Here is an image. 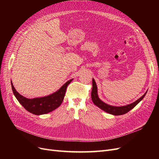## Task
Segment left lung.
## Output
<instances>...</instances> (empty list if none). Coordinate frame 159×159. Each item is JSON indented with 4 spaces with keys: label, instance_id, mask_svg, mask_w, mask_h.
Returning a JSON list of instances; mask_svg holds the SVG:
<instances>
[{
    "label": "left lung",
    "instance_id": "1",
    "mask_svg": "<svg viewBox=\"0 0 159 159\" xmlns=\"http://www.w3.org/2000/svg\"><path fill=\"white\" fill-rule=\"evenodd\" d=\"M92 85L93 87H92V91H91V99H92L93 103L101 109L103 110L104 111L113 115H121L127 113L128 111H129L130 110H131L133 108L135 107L136 105L144 98V97H145L147 93V91H146L145 93L143 96H141L140 98L138 99L137 101H135V102L131 104L124 105V106H113V105H110L107 103H105V102H103V101H102L99 99L98 93L97 85H96V83L93 78L92 80Z\"/></svg>",
    "mask_w": 159,
    "mask_h": 159
}]
</instances>
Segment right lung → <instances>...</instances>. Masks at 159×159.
I'll use <instances>...</instances> for the list:
<instances>
[{"mask_svg": "<svg viewBox=\"0 0 159 159\" xmlns=\"http://www.w3.org/2000/svg\"><path fill=\"white\" fill-rule=\"evenodd\" d=\"M72 80H73V79L67 81L54 93L45 96V97L33 99L26 98L20 93H18V91H16V89L13 86L12 81L11 86L13 93L18 101V102L28 111L36 115H40L48 113L60 106L64 100L66 88Z\"/></svg>", "mask_w": 159, "mask_h": 159, "instance_id": "1", "label": "right lung"}]
</instances>
